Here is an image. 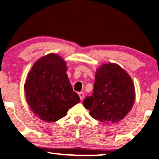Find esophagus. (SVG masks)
Here are the masks:
<instances>
[{
  "label": "esophagus",
  "instance_id": "34e87169",
  "mask_svg": "<svg viewBox=\"0 0 159 159\" xmlns=\"http://www.w3.org/2000/svg\"><path fill=\"white\" fill-rule=\"evenodd\" d=\"M79 95L80 99L82 100V99H83V98L84 97V93H83V92H79Z\"/></svg>",
  "mask_w": 159,
  "mask_h": 159
}]
</instances>
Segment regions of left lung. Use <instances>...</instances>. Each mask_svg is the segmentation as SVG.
<instances>
[{
  "label": "left lung",
  "mask_w": 159,
  "mask_h": 159,
  "mask_svg": "<svg viewBox=\"0 0 159 159\" xmlns=\"http://www.w3.org/2000/svg\"><path fill=\"white\" fill-rule=\"evenodd\" d=\"M135 88L127 72L117 64H104L97 70L93 93L83 101L94 119L104 124L117 123L131 111Z\"/></svg>",
  "instance_id": "1"
}]
</instances>
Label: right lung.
Returning <instances> with one entry per match:
<instances>
[{"instance_id": "1", "label": "right lung", "mask_w": 159, "mask_h": 159, "mask_svg": "<svg viewBox=\"0 0 159 159\" xmlns=\"http://www.w3.org/2000/svg\"><path fill=\"white\" fill-rule=\"evenodd\" d=\"M66 62L50 53L34 63L24 85L25 97L33 113L43 121L54 122L80 102L66 73Z\"/></svg>"}]
</instances>
